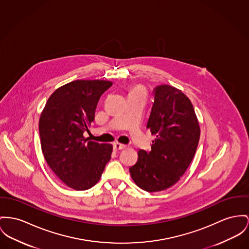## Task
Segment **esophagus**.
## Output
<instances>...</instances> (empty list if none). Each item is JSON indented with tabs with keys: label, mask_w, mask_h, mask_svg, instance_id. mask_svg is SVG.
Returning a JSON list of instances; mask_svg holds the SVG:
<instances>
[{
	"label": "esophagus",
	"mask_w": 249,
	"mask_h": 249,
	"mask_svg": "<svg viewBox=\"0 0 249 249\" xmlns=\"http://www.w3.org/2000/svg\"><path fill=\"white\" fill-rule=\"evenodd\" d=\"M124 148H126V145H124V144H122L119 142H115L113 144V149L115 151H120V150L124 149Z\"/></svg>",
	"instance_id": "34e87169"
}]
</instances>
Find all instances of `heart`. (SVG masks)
<instances>
[{
  "label": "heart",
  "mask_w": 249,
  "mask_h": 249,
  "mask_svg": "<svg viewBox=\"0 0 249 249\" xmlns=\"http://www.w3.org/2000/svg\"><path fill=\"white\" fill-rule=\"evenodd\" d=\"M133 93H144V91L141 86H135L129 91V94H133Z\"/></svg>",
  "instance_id": "obj_1"
}]
</instances>
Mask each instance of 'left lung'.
I'll list each match as a JSON object with an SVG mask.
<instances>
[{
  "label": "left lung",
  "mask_w": 249,
  "mask_h": 249,
  "mask_svg": "<svg viewBox=\"0 0 249 249\" xmlns=\"http://www.w3.org/2000/svg\"><path fill=\"white\" fill-rule=\"evenodd\" d=\"M146 128L156 140L148 153L139 150L129 172L141 189L164 191L181 178L198 145L200 126L191 100L173 86H159Z\"/></svg>",
  "instance_id": "left-lung-1"
}]
</instances>
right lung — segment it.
<instances>
[{
    "label": "right lung",
    "instance_id": "add662e5",
    "mask_svg": "<svg viewBox=\"0 0 249 249\" xmlns=\"http://www.w3.org/2000/svg\"><path fill=\"white\" fill-rule=\"evenodd\" d=\"M112 85L106 80H75L56 89L39 117L38 130L44 159L68 187H93L109 161L112 144L85 139L94 120L101 95Z\"/></svg>",
    "mask_w": 249,
    "mask_h": 249
}]
</instances>
